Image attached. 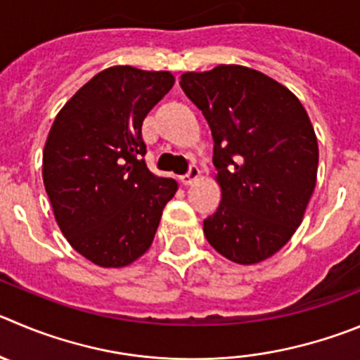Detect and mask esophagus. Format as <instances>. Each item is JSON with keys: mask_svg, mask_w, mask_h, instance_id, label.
I'll return each instance as SVG.
<instances>
[{"mask_svg": "<svg viewBox=\"0 0 360 360\" xmlns=\"http://www.w3.org/2000/svg\"><path fill=\"white\" fill-rule=\"evenodd\" d=\"M199 177H200V170L197 169L195 165H191V167H190V172L184 174V176H181V183L186 184V186H188V184H193V183H195V181L199 179Z\"/></svg>", "mask_w": 360, "mask_h": 360, "instance_id": "34e87169", "label": "esophagus"}]
</instances>
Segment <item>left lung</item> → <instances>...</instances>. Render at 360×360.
<instances>
[{
    "label": "left lung",
    "instance_id": "obj_1",
    "mask_svg": "<svg viewBox=\"0 0 360 360\" xmlns=\"http://www.w3.org/2000/svg\"><path fill=\"white\" fill-rule=\"evenodd\" d=\"M206 117L221 200L204 220L211 247L238 264L281 250L316 186L318 140L298 97L243 65L184 72L179 82Z\"/></svg>",
    "mask_w": 360,
    "mask_h": 360
}]
</instances>
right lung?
<instances>
[{
  "instance_id": "1",
  "label": "right lung",
  "mask_w": 360,
  "mask_h": 360,
  "mask_svg": "<svg viewBox=\"0 0 360 360\" xmlns=\"http://www.w3.org/2000/svg\"><path fill=\"white\" fill-rule=\"evenodd\" d=\"M169 70H101L60 110L42 154V179L70 247L101 268H124L154 240L177 183L147 169L142 122L172 89Z\"/></svg>"
}]
</instances>
